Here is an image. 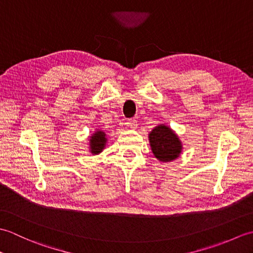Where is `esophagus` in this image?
<instances>
[{
  "label": "esophagus",
  "instance_id": "1",
  "mask_svg": "<svg viewBox=\"0 0 253 253\" xmlns=\"http://www.w3.org/2000/svg\"><path fill=\"white\" fill-rule=\"evenodd\" d=\"M125 127L127 129H136L137 128V121L136 120H128L125 122Z\"/></svg>",
  "mask_w": 253,
  "mask_h": 253
}]
</instances>
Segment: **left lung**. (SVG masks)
Segmentation results:
<instances>
[{
  "mask_svg": "<svg viewBox=\"0 0 253 253\" xmlns=\"http://www.w3.org/2000/svg\"><path fill=\"white\" fill-rule=\"evenodd\" d=\"M149 143L155 159L168 163L179 158L182 143L178 135L165 124H160L149 132Z\"/></svg>",
  "mask_w": 253,
  "mask_h": 253,
  "instance_id": "left-lung-1",
  "label": "left lung"
}]
</instances>
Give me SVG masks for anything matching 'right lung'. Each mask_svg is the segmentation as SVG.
Returning a JSON list of instances; mask_svg holds the SVG:
<instances>
[{"label": "right lung", "mask_w": 253, "mask_h": 253, "mask_svg": "<svg viewBox=\"0 0 253 253\" xmlns=\"http://www.w3.org/2000/svg\"><path fill=\"white\" fill-rule=\"evenodd\" d=\"M107 143L106 132L102 129H96L89 136V152L92 155L100 154L105 149Z\"/></svg>", "instance_id": "obj_1"}]
</instances>
